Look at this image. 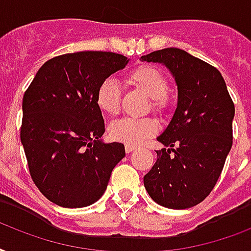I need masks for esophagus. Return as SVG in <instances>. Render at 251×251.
<instances>
[{
	"label": "esophagus",
	"mask_w": 251,
	"mask_h": 251,
	"mask_svg": "<svg viewBox=\"0 0 251 251\" xmlns=\"http://www.w3.org/2000/svg\"><path fill=\"white\" fill-rule=\"evenodd\" d=\"M135 149H136L135 145H128V144H126V152H127V153L133 152Z\"/></svg>",
	"instance_id": "34e87169"
}]
</instances>
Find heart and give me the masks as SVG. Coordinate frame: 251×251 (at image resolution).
<instances>
[{"label": "heart", "mask_w": 251, "mask_h": 251, "mask_svg": "<svg viewBox=\"0 0 251 251\" xmlns=\"http://www.w3.org/2000/svg\"><path fill=\"white\" fill-rule=\"evenodd\" d=\"M127 81L152 99L151 108L154 114L164 115L169 107V99L166 97L169 82L160 69L152 65H139L128 73ZM95 103L104 115H116L120 110V89L118 82L111 78L102 81L95 93ZM157 129V123L149 118H124L108 127V136L119 143L139 145L154 135Z\"/></svg>", "instance_id": "1"}]
</instances>
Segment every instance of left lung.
Masks as SVG:
<instances>
[{
	"label": "left lung",
	"instance_id": "1",
	"mask_svg": "<svg viewBox=\"0 0 251 251\" xmlns=\"http://www.w3.org/2000/svg\"><path fill=\"white\" fill-rule=\"evenodd\" d=\"M141 60L166 65L178 86L176 112L157 137L169 149L157 151L144 186L166 208H190L209 195L223 172L233 144L234 103L220 72L183 50L165 48Z\"/></svg>",
	"mask_w": 251,
	"mask_h": 251
}]
</instances>
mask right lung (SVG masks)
<instances>
[{"mask_svg": "<svg viewBox=\"0 0 251 251\" xmlns=\"http://www.w3.org/2000/svg\"><path fill=\"white\" fill-rule=\"evenodd\" d=\"M127 63L114 52L56 56L43 64L25 91L21 141L31 178L52 203L65 208L93 204L126 156L123 144L99 140L104 120L95 93Z\"/></svg>", "mask_w": 251, "mask_h": 251, "instance_id": "obj_1", "label": "right lung"}]
</instances>
